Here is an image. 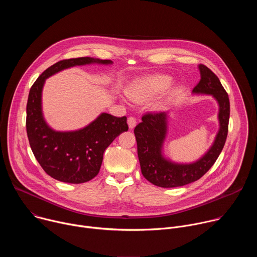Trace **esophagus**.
I'll use <instances>...</instances> for the list:
<instances>
[{"instance_id": "obj_1", "label": "esophagus", "mask_w": 257, "mask_h": 257, "mask_svg": "<svg viewBox=\"0 0 257 257\" xmlns=\"http://www.w3.org/2000/svg\"><path fill=\"white\" fill-rule=\"evenodd\" d=\"M127 123H128L129 128H130V129H133V128L136 126V119H135L134 117H129Z\"/></svg>"}]
</instances>
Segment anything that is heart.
Wrapping results in <instances>:
<instances>
[{
  "mask_svg": "<svg viewBox=\"0 0 257 257\" xmlns=\"http://www.w3.org/2000/svg\"><path fill=\"white\" fill-rule=\"evenodd\" d=\"M171 84V78L166 75L156 74L138 78L127 87L128 97L135 102H144L155 97L158 93L167 89Z\"/></svg>",
  "mask_w": 257,
  "mask_h": 257,
  "instance_id": "b5f03b06",
  "label": "heart"
}]
</instances>
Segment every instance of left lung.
<instances>
[{"label":"left lung","instance_id":"8db88e82","mask_svg":"<svg viewBox=\"0 0 257 257\" xmlns=\"http://www.w3.org/2000/svg\"><path fill=\"white\" fill-rule=\"evenodd\" d=\"M200 81L193 94L212 95L218 104V131L207 152L192 163H176L164 154L168 134V112L148 114L135 129L137 154L143 177L154 185L163 188L184 186L200 179L215 163L222 153L228 135L230 100L221 81L206 66L198 65Z\"/></svg>","mask_w":257,"mask_h":257}]
</instances>
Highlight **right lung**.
<instances>
[{"mask_svg":"<svg viewBox=\"0 0 257 257\" xmlns=\"http://www.w3.org/2000/svg\"><path fill=\"white\" fill-rule=\"evenodd\" d=\"M90 64L112 65L113 62L82 57L54 64L31 86L26 106V131L36 161L52 178L71 184L94 178L105 149L128 130L126 117L118 118L107 113H101L87 126L74 131H56L46 122L42 103L46 80L65 69Z\"/></svg>","mask_w":257,"mask_h":257,"instance_id":"obj_1","label":"right lung"}]
</instances>
